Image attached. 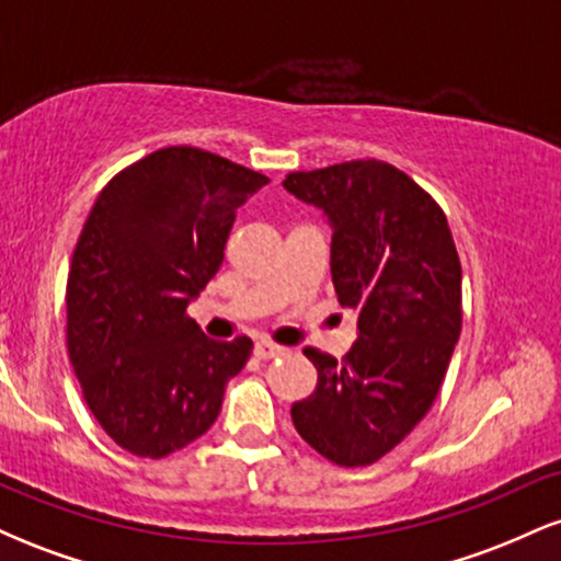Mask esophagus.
Returning a JSON list of instances; mask_svg holds the SVG:
<instances>
[{"mask_svg":"<svg viewBox=\"0 0 561 561\" xmlns=\"http://www.w3.org/2000/svg\"><path fill=\"white\" fill-rule=\"evenodd\" d=\"M253 353H255V358H263V362H266V358L282 356V353H285V347L268 343V340H259V343H255V347H253Z\"/></svg>","mask_w":561,"mask_h":561,"instance_id":"1","label":"esophagus"}]
</instances>
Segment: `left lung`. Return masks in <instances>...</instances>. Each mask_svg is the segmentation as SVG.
I'll return each mask as SVG.
<instances>
[{
    "label": "left lung",
    "instance_id": "1",
    "mask_svg": "<svg viewBox=\"0 0 561 561\" xmlns=\"http://www.w3.org/2000/svg\"><path fill=\"white\" fill-rule=\"evenodd\" d=\"M282 186L327 216L334 293L358 330L343 364L302 351L319 382L293 403V424L334 465H375L427 414L459 343L461 263L446 214L382 160L295 171Z\"/></svg>",
    "mask_w": 561,
    "mask_h": 561
}]
</instances>
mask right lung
<instances>
[{
  "instance_id": "right-lung-1",
  "label": "right lung",
  "mask_w": 561,
  "mask_h": 561,
  "mask_svg": "<svg viewBox=\"0 0 561 561\" xmlns=\"http://www.w3.org/2000/svg\"><path fill=\"white\" fill-rule=\"evenodd\" d=\"M259 171L197 147H165L96 197L68 274V356L107 435L163 459L208 433L253 340L205 337L186 306L224 263Z\"/></svg>"
}]
</instances>
